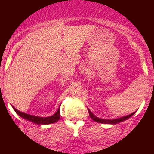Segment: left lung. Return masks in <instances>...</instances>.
I'll list each match as a JSON object with an SVG mask.
<instances>
[{
  "label": "left lung",
  "mask_w": 154,
  "mask_h": 154,
  "mask_svg": "<svg viewBox=\"0 0 154 154\" xmlns=\"http://www.w3.org/2000/svg\"><path fill=\"white\" fill-rule=\"evenodd\" d=\"M88 112H89V116H90V117L93 120L95 121V122H99V123H102V124H118L119 123V122H124V121H125L127 119H129V117H131L132 115H134V114H135V112L132 113V114H129V115H127V116H123V117L122 118H119V119H111V120H109V119H100L98 117H97L96 116L94 115V114L91 113L89 109H88Z\"/></svg>",
  "instance_id": "8db88e82"
}]
</instances>
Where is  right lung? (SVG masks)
<instances>
[{"instance_id":"obj_1","label":"right lung","mask_w":154,"mask_h":154,"mask_svg":"<svg viewBox=\"0 0 154 154\" xmlns=\"http://www.w3.org/2000/svg\"><path fill=\"white\" fill-rule=\"evenodd\" d=\"M13 109L15 110V112L18 114L19 116H20L21 117L25 119L30 121V122H33V123L36 124H52L54 123V122H57L58 120L60 119V108L58 109L57 112L51 116H49V117H38V116H32L30 115V114H27L25 113L21 112L20 111L17 110L16 109H15L13 106Z\"/></svg>"}]
</instances>
